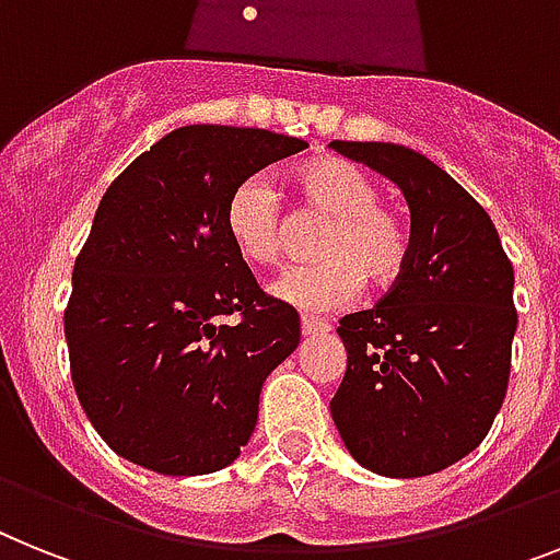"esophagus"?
I'll list each match as a JSON object with an SVG mask.
<instances>
[{
	"label": "esophagus",
	"instance_id": "34e87169",
	"mask_svg": "<svg viewBox=\"0 0 560 560\" xmlns=\"http://www.w3.org/2000/svg\"><path fill=\"white\" fill-rule=\"evenodd\" d=\"M300 331H303V337L306 340H312V337H320L329 331V323H317V320H308V317H303V323H300Z\"/></svg>",
	"mask_w": 560,
	"mask_h": 560
}]
</instances>
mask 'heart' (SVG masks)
I'll list each match as a JSON object with an SVG mask.
<instances>
[{"label": "heart", "instance_id": "obj_1", "mask_svg": "<svg viewBox=\"0 0 560 560\" xmlns=\"http://www.w3.org/2000/svg\"><path fill=\"white\" fill-rule=\"evenodd\" d=\"M294 188L303 214L329 220L317 237L320 262L298 266L277 277L271 294L306 314L346 308L360 294L363 280L392 285L409 260V229L392 208L381 206L374 179L340 156H317L294 171ZM225 231L248 262L275 266L291 237V220L275 179L254 174L240 183L225 206Z\"/></svg>", "mask_w": 560, "mask_h": 560}]
</instances>
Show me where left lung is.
<instances>
[{"label": "left lung", "instance_id": "obj_1", "mask_svg": "<svg viewBox=\"0 0 560 560\" xmlns=\"http://www.w3.org/2000/svg\"><path fill=\"white\" fill-rule=\"evenodd\" d=\"M389 177L412 214L404 275L337 335L346 374L331 418L349 455L386 478L435 475L487 438L510 381V257L489 214L432 160L395 142H331Z\"/></svg>", "mask_w": 560, "mask_h": 560}]
</instances>
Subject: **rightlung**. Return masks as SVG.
<instances>
[{
	"instance_id": "add662e5",
	"label": "right lung",
	"mask_w": 560,
	"mask_h": 560,
	"mask_svg": "<svg viewBox=\"0 0 560 560\" xmlns=\"http://www.w3.org/2000/svg\"><path fill=\"white\" fill-rule=\"evenodd\" d=\"M308 142L186 125L119 174L96 208L65 312L73 389L110 450L151 472L225 469L257 427L262 383L300 343L225 231L231 191ZM240 313L241 323L219 320Z\"/></svg>"
}]
</instances>
